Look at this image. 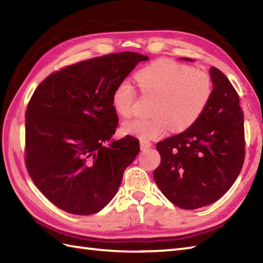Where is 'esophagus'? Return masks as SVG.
<instances>
[{"instance_id":"34e87169","label":"esophagus","mask_w":263,"mask_h":263,"mask_svg":"<svg viewBox=\"0 0 263 263\" xmlns=\"http://www.w3.org/2000/svg\"><path fill=\"white\" fill-rule=\"evenodd\" d=\"M151 143L149 142V141H145V140H140V147L141 150H146L149 149V147H151Z\"/></svg>"}]
</instances>
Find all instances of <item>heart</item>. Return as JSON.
Masks as SVG:
<instances>
[{"label":"heart","instance_id":"1","mask_svg":"<svg viewBox=\"0 0 263 263\" xmlns=\"http://www.w3.org/2000/svg\"><path fill=\"white\" fill-rule=\"evenodd\" d=\"M136 80L142 93L157 97L151 119H131L122 124L125 134L141 140L162 137L170 127L182 132L197 122L212 97V82L204 71L160 60L137 72ZM136 90L129 81L120 82L112 94V105L119 116L133 113Z\"/></svg>","mask_w":263,"mask_h":263}]
</instances>
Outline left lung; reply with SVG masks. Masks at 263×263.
Instances as JSON below:
<instances>
[{
	"label": "left lung",
	"mask_w": 263,
	"mask_h": 263,
	"mask_svg": "<svg viewBox=\"0 0 263 263\" xmlns=\"http://www.w3.org/2000/svg\"><path fill=\"white\" fill-rule=\"evenodd\" d=\"M209 72L212 97L202 116L184 132L157 143L161 163L154 181L167 200L186 210L218 201L237 180L245 160L238 93L217 67Z\"/></svg>",
	"instance_id": "left-lung-1"
}]
</instances>
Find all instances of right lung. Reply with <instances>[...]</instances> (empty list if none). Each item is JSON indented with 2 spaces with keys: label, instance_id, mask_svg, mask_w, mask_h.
I'll list each match as a JSON object with an SVG mask.
<instances>
[{
  "label": "right lung",
  "instance_id": "obj_1",
  "mask_svg": "<svg viewBox=\"0 0 263 263\" xmlns=\"http://www.w3.org/2000/svg\"><path fill=\"white\" fill-rule=\"evenodd\" d=\"M149 57L121 52L52 73L33 93L25 113V163L53 204L78 215L97 213L116 196L139 140H112L119 123L117 85Z\"/></svg>",
  "mask_w": 263,
  "mask_h": 263
}]
</instances>
